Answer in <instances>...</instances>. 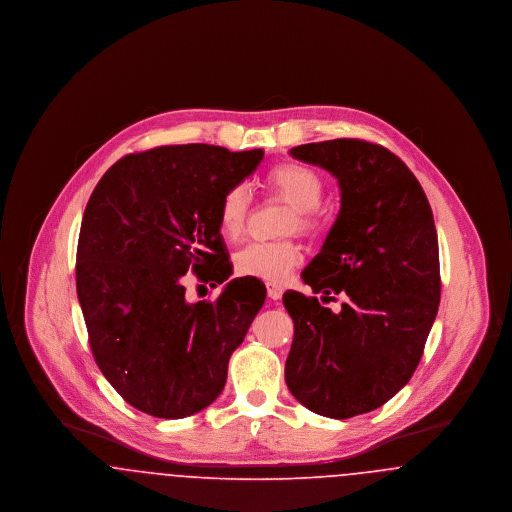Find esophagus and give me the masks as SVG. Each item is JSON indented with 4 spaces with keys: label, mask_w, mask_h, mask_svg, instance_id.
<instances>
[{
    "label": "esophagus",
    "mask_w": 512,
    "mask_h": 512,
    "mask_svg": "<svg viewBox=\"0 0 512 512\" xmlns=\"http://www.w3.org/2000/svg\"><path fill=\"white\" fill-rule=\"evenodd\" d=\"M267 293H268V297H270V299H274V301H276V299H280V297H282V293H284V288H282V286H280V284H274V282H268Z\"/></svg>",
    "instance_id": "1"
}]
</instances>
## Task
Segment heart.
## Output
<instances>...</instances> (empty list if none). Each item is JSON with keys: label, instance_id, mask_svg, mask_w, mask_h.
Listing matches in <instances>:
<instances>
[{"label": "heart", "instance_id": "1", "mask_svg": "<svg viewBox=\"0 0 512 512\" xmlns=\"http://www.w3.org/2000/svg\"><path fill=\"white\" fill-rule=\"evenodd\" d=\"M268 194L280 197L292 207L286 230L311 234L320 226L317 207L322 199V180L317 172L299 163H284L265 176ZM249 194L244 186L230 188L219 207V230L224 240L236 242L245 228ZM301 261V251L293 242H253L234 255L240 276L267 282H282Z\"/></svg>", "mask_w": 512, "mask_h": 512}]
</instances>
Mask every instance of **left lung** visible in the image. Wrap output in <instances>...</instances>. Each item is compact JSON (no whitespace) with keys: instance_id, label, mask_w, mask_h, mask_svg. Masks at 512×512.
<instances>
[{"instance_id":"8db88e82","label":"left lung","mask_w":512,"mask_h":512,"mask_svg":"<svg viewBox=\"0 0 512 512\" xmlns=\"http://www.w3.org/2000/svg\"><path fill=\"white\" fill-rule=\"evenodd\" d=\"M340 186L341 209L303 280L317 297L284 293L293 320L286 384L313 413L351 418L382 407L414 374L439 307L434 215L390 149L340 138L290 149Z\"/></svg>"}]
</instances>
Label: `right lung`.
Returning <instances> with one entry per match:
<instances>
[{"label": "right lung", "instance_id": "add662e5", "mask_svg": "<svg viewBox=\"0 0 512 512\" xmlns=\"http://www.w3.org/2000/svg\"><path fill=\"white\" fill-rule=\"evenodd\" d=\"M263 157L155 147L122 157L90 195L76 293L99 370L142 413L184 418L209 407L265 303V286L249 278L230 280L215 301L190 303L182 286L190 268L213 288L230 278L220 201Z\"/></svg>", "mask_w": 512, "mask_h": 512}]
</instances>
